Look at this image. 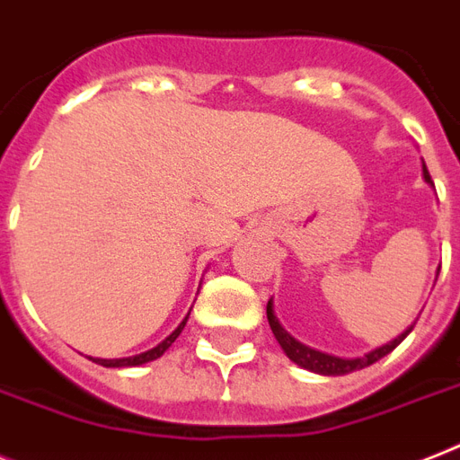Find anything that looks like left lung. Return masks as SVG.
I'll list each match as a JSON object with an SVG mask.
<instances>
[{"mask_svg": "<svg viewBox=\"0 0 460 460\" xmlns=\"http://www.w3.org/2000/svg\"><path fill=\"white\" fill-rule=\"evenodd\" d=\"M423 178H426V183L432 185V178H430V173H428L426 164H423ZM268 322H270V329H272V333H275L277 343L282 345V350L287 352V358H289L291 362L298 364V367H303V369L314 371V374H322V376H343V374H350V371L364 369V367H369V364L378 362V359L385 358L388 352H393L394 348L402 343V341L407 339L409 332L413 329V324H411L407 332L400 333L397 339L390 341V343H385L383 348H376V350H371L369 355H364V358L341 359V358H333V355H324V352H320V350H313V348H307V345H303V343H298L296 339H291L289 333L282 329V324L277 322L275 310H272V298L268 301Z\"/></svg>", "mask_w": 460, "mask_h": 460, "instance_id": "1", "label": "left lung"}]
</instances>
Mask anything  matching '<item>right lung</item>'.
Instances as JSON below:
<instances>
[{
  "label": "right lung",
  "mask_w": 460,
  "mask_h": 460,
  "mask_svg": "<svg viewBox=\"0 0 460 460\" xmlns=\"http://www.w3.org/2000/svg\"><path fill=\"white\" fill-rule=\"evenodd\" d=\"M185 322H188V317H185V320L176 326V332L171 333V336H166V339L162 341V343H159L157 348H153V350L140 352V355H134V358H121V359H93V358H91V359H93V362H96V364H101V367H110V369H119V367H138V364L153 362V359L162 358V355H164V352L171 348V343H173V341H176L178 336H181Z\"/></svg>",
  "instance_id": "1"
}]
</instances>
